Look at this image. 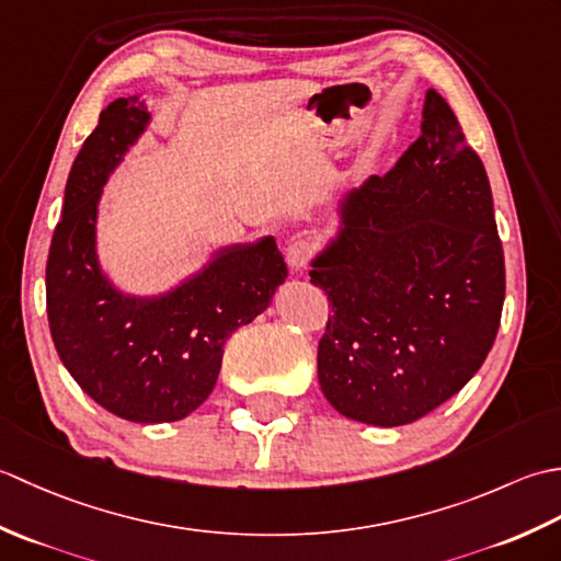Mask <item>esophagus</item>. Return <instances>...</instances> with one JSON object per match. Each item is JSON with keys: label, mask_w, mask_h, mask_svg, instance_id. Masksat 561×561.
<instances>
[{"label": "esophagus", "mask_w": 561, "mask_h": 561, "mask_svg": "<svg viewBox=\"0 0 561 561\" xmlns=\"http://www.w3.org/2000/svg\"><path fill=\"white\" fill-rule=\"evenodd\" d=\"M316 255V243L311 241V238H294V241L287 245V262L294 267V270H301L306 267L308 262H311V257Z\"/></svg>", "instance_id": "1"}]
</instances>
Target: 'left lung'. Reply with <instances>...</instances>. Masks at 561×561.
I'll use <instances>...</instances> for the list:
<instances>
[{"label":"left lung","instance_id":"1","mask_svg":"<svg viewBox=\"0 0 561 561\" xmlns=\"http://www.w3.org/2000/svg\"><path fill=\"white\" fill-rule=\"evenodd\" d=\"M422 135L342 199L311 265L332 316L318 380L350 420L402 426L436 410L490 354L506 294L492 187L458 117L426 91Z\"/></svg>","mask_w":561,"mask_h":561}]
</instances>
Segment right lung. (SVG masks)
I'll return each mask as SVG.
<instances>
[{
	"label": "right lung",
	"mask_w": 561,
	"mask_h": 561,
	"mask_svg": "<svg viewBox=\"0 0 561 561\" xmlns=\"http://www.w3.org/2000/svg\"><path fill=\"white\" fill-rule=\"evenodd\" d=\"M147 105L117 99L71 165L45 267L47 323L59 359L89 398L127 422L183 420L209 398L224 344L270 306L287 279L272 236L231 245L153 299L117 291L96 257L101 190L145 133Z\"/></svg>",
	"instance_id": "obj_1"
}]
</instances>
